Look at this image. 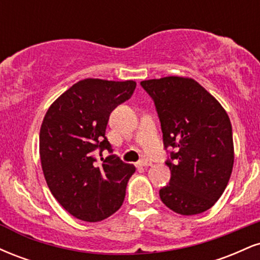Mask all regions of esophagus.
I'll list each match as a JSON object with an SVG mask.
<instances>
[{
  "label": "esophagus",
  "instance_id": "obj_1",
  "mask_svg": "<svg viewBox=\"0 0 260 260\" xmlns=\"http://www.w3.org/2000/svg\"><path fill=\"white\" fill-rule=\"evenodd\" d=\"M137 166H139V168H149V166H151V161L140 160L139 162H137Z\"/></svg>",
  "mask_w": 260,
  "mask_h": 260
}]
</instances>
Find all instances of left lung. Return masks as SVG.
Returning <instances> with one entry per match:
<instances>
[{
  "instance_id": "8db88e82",
  "label": "left lung",
  "mask_w": 260,
  "mask_h": 260,
  "mask_svg": "<svg viewBox=\"0 0 260 260\" xmlns=\"http://www.w3.org/2000/svg\"><path fill=\"white\" fill-rule=\"evenodd\" d=\"M153 98L165 148H176L166 165L171 171L161 202L181 215L208 210L228 186L235 160L228 112L210 92L189 77L140 82Z\"/></svg>"
}]
</instances>
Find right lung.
<instances>
[{
	"instance_id": "1",
	"label": "right lung",
	"mask_w": 260,
	"mask_h": 260,
	"mask_svg": "<svg viewBox=\"0 0 260 260\" xmlns=\"http://www.w3.org/2000/svg\"><path fill=\"white\" fill-rule=\"evenodd\" d=\"M134 80H79L51 104L39 137L41 168L56 201L71 215L98 222L121 208L136 168L116 155L95 162L92 151L111 153L105 137L110 113L132 96Z\"/></svg>"
}]
</instances>
